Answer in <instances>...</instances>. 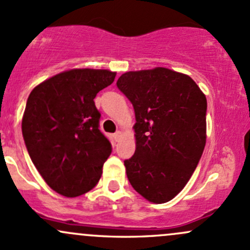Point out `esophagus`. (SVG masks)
<instances>
[{"mask_svg": "<svg viewBox=\"0 0 250 250\" xmlns=\"http://www.w3.org/2000/svg\"><path fill=\"white\" fill-rule=\"evenodd\" d=\"M122 135H123V133L121 132V130H118V132H116V133L114 134V139H115V140H116V141H118L121 138H122Z\"/></svg>", "mask_w": 250, "mask_h": 250, "instance_id": "esophagus-1", "label": "esophagus"}]
</instances>
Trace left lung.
Instances as JSON below:
<instances>
[{
	"mask_svg": "<svg viewBox=\"0 0 250 250\" xmlns=\"http://www.w3.org/2000/svg\"><path fill=\"white\" fill-rule=\"evenodd\" d=\"M118 90L133 104L136 149L125 160L132 187L163 204L187 185L206 144L207 101L195 81L167 68L127 72Z\"/></svg>",
	"mask_w": 250,
	"mask_h": 250,
	"instance_id": "1",
	"label": "left lung"
}]
</instances>
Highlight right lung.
<instances>
[{
  "label": "right lung",
  "instance_id": "obj_1",
  "mask_svg": "<svg viewBox=\"0 0 250 250\" xmlns=\"http://www.w3.org/2000/svg\"><path fill=\"white\" fill-rule=\"evenodd\" d=\"M116 73L72 69L33 88L23 112L22 136L32 163L48 186L74 198L98 183L112 147L99 130L93 99Z\"/></svg>",
  "mask_w": 250,
  "mask_h": 250
}]
</instances>
